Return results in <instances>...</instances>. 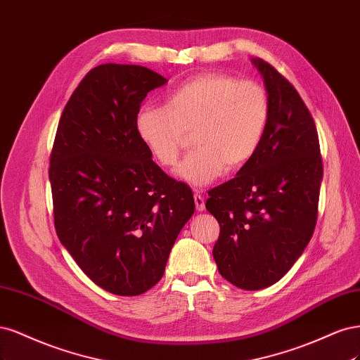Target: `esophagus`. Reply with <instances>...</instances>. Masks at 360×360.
Returning a JSON list of instances; mask_svg holds the SVG:
<instances>
[{
	"mask_svg": "<svg viewBox=\"0 0 360 360\" xmlns=\"http://www.w3.org/2000/svg\"><path fill=\"white\" fill-rule=\"evenodd\" d=\"M194 203H195L197 211L202 212L205 210V199L200 193H194Z\"/></svg>",
	"mask_w": 360,
	"mask_h": 360,
	"instance_id": "esophagus-1",
	"label": "esophagus"
}]
</instances>
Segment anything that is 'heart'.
I'll return each instance as SVG.
<instances>
[{
    "label": "heart",
    "instance_id": "1",
    "mask_svg": "<svg viewBox=\"0 0 360 360\" xmlns=\"http://www.w3.org/2000/svg\"><path fill=\"white\" fill-rule=\"evenodd\" d=\"M269 120V100L256 82L219 73L195 76L170 91L165 106H143L136 130L157 163L170 167L193 136L195 149L178 165L176 176L205 187L254 157Z\"/></svg>",
    "mask_w": 360,
    "mask_h": 360
}]
</instances>
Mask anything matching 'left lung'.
<instances>
[{"mask_svg":"<svg viewBox=\"0 0 360 360\" xmlns=\"http://www.w3.org/2000/svg\"><path fill=\"white\" fill-rule=\"evenodd\" d=\"M269 120L257 153L206 200L219 224L218 272L243 290L280 281L314 233L323 163L319 134L295 86L260 58Z\"/></svg>","mask_w":360,"mask_h":360,"instance_id":"left-lung-1","label":"left lung"}]
</instances>
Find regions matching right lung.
<instances>
[{"instance_id": "obj_1", "label": "right lung", "mask_w": 360, "mask_h": 360, "mask_svg": "<svg viewBox=\"0 0 360 360\" xmlns=\"http://www.w3.org/2000/svg\"><path fill=\"white\" fill-rule=\"evenodd\" d=\"M166 84L142 65L92 68L65 104L51 153L56 235L89 280L118 296L161 280L194 212L191 188L154 163L136 130L148 92Z\"/></svg>"}]
</instances>
